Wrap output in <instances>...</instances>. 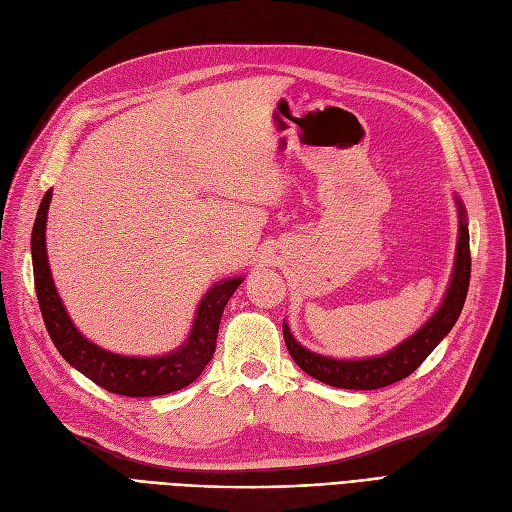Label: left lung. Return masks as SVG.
Returning a JSON list of instances; mask_svg holds the SVG:
<instances>
[{"label":"left lung","instance_id":"8db88e82","mask_svg":"<svg viewBox=\"0 0 512 512\" xmlns=\"http://www.w3.org/2000/svg\"><path fill=\"white\" fill-rule=\"evenodd\" d=\"M455 197V195H453ZM457 207V245L455 260L447 292L440 301L438 309L430 315V320L413 332L409 339H404L394 349L385 351L381 356L358 358V360H341L315 354L305 345L294 339L288 322L284 320V339L292 360L301 366L307 375L332 387L343 390H379V387L392 385L404 377H409L413 370L424 362L434 347L443 341L457 317L462 313L468 281H470V237H468V216L462 199L455 197Z\"/></svg>","mask_w":512,"mask_h":512}]
</instances>
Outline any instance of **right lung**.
<instances>
[{
    "instance_id": "obj_1",
    "label": "right lung",
    "mask_w": 512,
    "mask_h": 512,
    "mask_svg": "<svg viewBox=\"0 0 512 512\" xmlns=\"http://www.w3.org/2000/svg\"><path fill=\"white\" fill-rule=\"evenodd\" d=\"M52 201L48 190L31 231L33 281L46 330L59 354L84 377L95 381L103 390L120 396L144 398L178 392L195 381L216 351L218 328L228 298L241 286L243 275L220 279L211 286L195 311V320L186 341L163 356H125L103 349L88 341L69 317L55 279L50 273L46 252V218Z\"/></svg>"
}]
</instances>
